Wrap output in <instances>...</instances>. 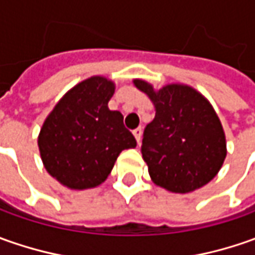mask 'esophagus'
Returning a JSON list of instances; mask_svg holds the SVG:
<instances>
[{"mask_svg":"<svg viewBox=\"0 0 255 255\" xmlns=\"http://www.w3.org/2000/svg\"><path fill=\"white\" fill-rule=\"evenodd\" d=\"M133 134H134V137H136L137 143L140 142V139H142V128H136V129L133 130Z\"/></svg>","mask_w":255,"mask_h":255,"instance_id":"1","label":"esophagus"}]
</instances>
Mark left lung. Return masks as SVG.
<instances>
[{
  "label": "left lung",
  "mask_w": 255,
  "mask_h": 255,
  "mask_svg": "<svg viewBox=\"0 0 255 255\" xmlns=\"http://www.w3.org/2000/svg\"><path fill=\"white\" fill-rule=\"evenodd\" d=\"M134 85L156 108L142 140V156L152 180L174 193L207 184L227 154L220 119L210 103L183 85H167L159 92L144 81L137 79Z\"/></svg>",
  "instance_id": "left-lung-1"
}]
</instances>
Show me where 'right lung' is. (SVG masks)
<instances>
[{"instance_id":"add662e5","label":"right lung","mask_w":255,"mask_h":255,"mask_svg":"<svg viewBox=\"0 0 255 255\" xmlns=\"http://www.w3.org/2000/svg\"><path fill=\"white\" fill-rule=\"evenodd\" d=\"M113 82L93 76L72 88L46 118L38 146L48 173L71 189L84 190L106 180L118 156L136 146L123 115L108 102Z\"/></svg>"}]
</instances>
